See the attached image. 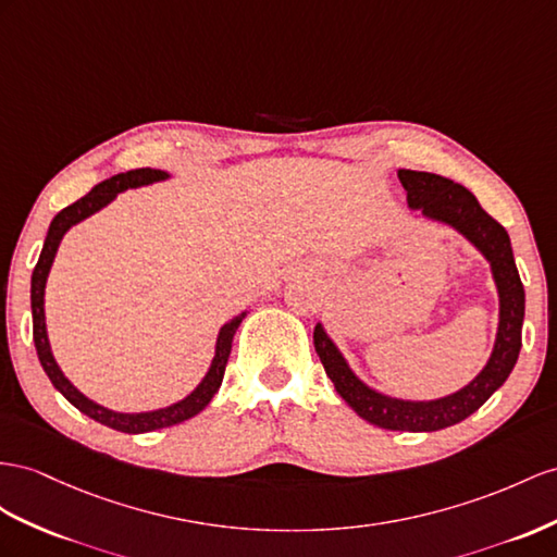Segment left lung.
<instances>
[{"instance_id": "8db88e82", "label": "left lung", "mask_w": 557, "mask_h": 557, "mask_svg": "<svg viewBox=\"0 0 557 557\" xmlns=\"http://www.w3.org/2000/svg\"><path fill=\"white\" fill-rule=\"evenodd\" d=\"M403 188L407 190L409 209L421 211L423 219L454 227L473 245L492 268V277L498 292V330L487 364L482 372L451 395L437 400H400L374 391L352 372L344 355L336 348L330 334L318 322L312 341L324 364L326 376L332 379L336 393L352 407L364 421L386 431L433 433L468 419L490 400L492 393L504 386L512 367L518 362L522 348V320H524V289L512 259V247L506 227L496 223L480 207L475 195L463 185L428 171H397Z\"/></svg>"}]
</instances>
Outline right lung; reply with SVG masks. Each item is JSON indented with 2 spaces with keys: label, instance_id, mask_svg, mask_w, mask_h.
Masks as SVG:
<instances>
[{
  "label": "right lung",
  "instance_id": "obj_1",
  "mask_svg": "<svg viewBox=\"0 0 557 557\" xmlns=\"http://www.w3.org/2000/svg\"><path fill=\"white\" fill-rule=\"evenodd\" d=\"M166 178H169V174L162 169H132V171H126V174H117V176H112L103 183H98L91 193H87L82 199H77L75 205H70L63 211L55 213L51 225H49L45 247H41L39 261L33 270V287H30L33 338H35L39 362H41V367H45V372H47L49 381L53 383V388L59 391L70 405H75L82 411V414H87L89 419L112 428V431L129 433V435L160 431V428L183 423V421L193 419L195 414H199V411H202L211 403V397L216 395V391L221 388L225 364H227V358H231L233 336L237 332V326L242 324V320H245L247 312H239L237 318H233L231 322H225L221 326V332L216 336V350H213V360H211L209 372L205 374L202 381H199V386L190 395H185L183 400L169 405V407H162V409L126 414V411L108 409L103 405L89 400V397L79 393L73 386V383L67 381V376L61 372V367H59V362H55L53 352H51L49 334H47L45 289H47V277H49V270L53 265L55 251H59L61 239L70 231V227L82 223L84 219L94 216V213L101 211L103 207H108L120 193L129 190V188H140V185H150V183H157V181H166Z\"/></svg>",
  "mask_w": 557,
  "mask_h": 557
}]
</instances>
